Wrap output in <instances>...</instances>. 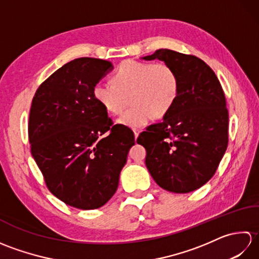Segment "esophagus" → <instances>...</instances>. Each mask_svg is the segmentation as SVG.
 Listing matches in <instances>:
<instances>
[{
	"label": "esophagus",
	"instance_id": "esophagus-1",
	"mask_svg": "<svg viewBox=\"0 0 259 259\" xmlns=\"http://www.w3.org/2000/svg\"><path fill=\"white\" fill-rule=\"evenodd\" d=\"M134 133H135V138L137 139V138H138V136H139V134L141 133V130L140 129H134Z\"/></svg>",
	"mask_w": 259,
	"mask_h": 259
}]
</instances>
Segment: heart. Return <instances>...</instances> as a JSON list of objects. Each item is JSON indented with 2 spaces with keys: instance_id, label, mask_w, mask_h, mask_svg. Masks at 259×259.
Returning a JSON list of instances; mask_svg holds the SVG:
<instances>
[{
  "instance_id": "1",
  "label": "heart",
  "mask_w": 259,
  "mask_h": 259,
  "mask_svg": "<svg viewBox=\"0 0 259 259\" xmlns=\"http://www.w3.org/2000/svg\"><path fill=\"white\" fill-rule=\"evenodd\" d=\"M180 91L177 71L166 62L128 60L115 71L111 82H98L93 88L96 101L112 115H118L130 96L133 104L118 122L139 128L152 119L162 118L175 106Z\"/></svg>"
}]
</instances>
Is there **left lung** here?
Masks as SVG:
<instances>
[{"label":"left lung","mask_w":259,"mask_h":259,"mask_svg":"<svg viewBox=\"0 0 259 259\" xmlns=\"http://www.w3.org/2000/svg\"><path fill=\"white\" fill-rule=\"evenodd\" d=\"M145 60L172 65L180 80L175 106L161 122L137 139L146 148V166L168 191H194L216 172L228 146V110L221 82L209 65L191 54L159 49Z\"/></svg>","instance_id":"8db88e82"}]
</instances>
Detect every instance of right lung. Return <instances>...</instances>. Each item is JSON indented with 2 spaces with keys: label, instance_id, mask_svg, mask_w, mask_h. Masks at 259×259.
<instances>
[{
  "label": "right lung",
  "instance_id": "1",
  "mask_svg": "<svg viewBox=\"0 0 259 259\" xmlns=\"http://www.w3.org/2000/svg\"><path fill=\"white\" fill-rule=\"evenodd\" d=\"M112 63L79 58L42 82L29 118L31 153L48 189L67 205L89 210L103 206L119 185L134 133L113 124L93 97Z\"/></svg>",
  "mask_w": 259,
  "mask_h": 259
}]
</instances>
